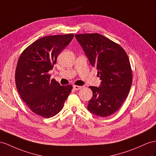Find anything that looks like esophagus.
<instances>
[{"mask_svg":"<svg viewBox=\"0 0 156 156\" xmlns=\"http://www.w3.org/2000/svg\"><path fill=\"white\" fill-rule=\"evenodd\" d=\"M73 87H74V89L75 90H80V89H82V86H73Z\"/></svg>","mask_w":156,"mask_h":156,"instance_id":"34e87169","label":"esophagus"}]
</instances>
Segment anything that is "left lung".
<instances>
[{
	"label": "left lung",
	"mask_w": 156,
	"mask_h": 156,
	"mask_svg": "<svg viewBox=\"0 0 156 156\" xmlns=\"http://www.w3.org/2000/svg\"><path fill=\"white\" fill-rule=\"evenodd\" d=\"M75 37L101 80L99 87L90 86L93 97L87 109L97 116L108 117L121 107L129 93L133 74L129 57L122 47L101 34H76Z\"/></svg>",
	"instance_id": "obj_1"
}]
</instances>
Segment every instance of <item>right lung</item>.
Wrapping results in <instances>:
<instances>
[{
    "instance_id": "1",
    "label": "right lung",
    "mask_w": 156,
    "mask_h": 156,
    "mask_svg": "<svg viewBox=\"0 0 156 156\" xmlns=\"http://www.w3.org/2000/svg\"><path fill=\"white\" fill-rule=\"evenodd\" d=\"M73 37V34L41 37L20 56L15 73L16 88L31 111L39 116L50 118L58 114L73 89V86H61L51 80L48 73Z\"/></svg>"
}]
</instances>
